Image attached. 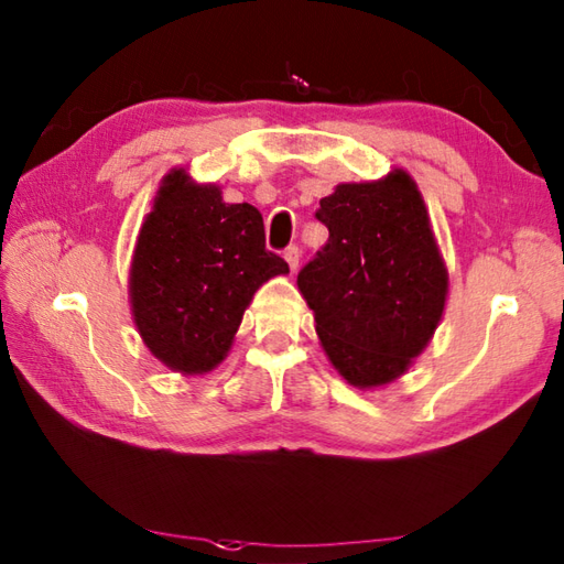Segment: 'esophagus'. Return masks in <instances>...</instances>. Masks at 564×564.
<instances>
[{"instance_id":"34e87169","label":"esophagus","mask_w":564,"mask_h":564,"mask_svg":"<svg viewBox=\"0 0 564 564\" xmlns=\"http://www.w3.org/2000/svg\"><path fill=\"white\" fill-rule=\"evenodd\" d=\"M283 257H285V261H289V267H291V271H295V269H297V263H301V247H297V245H291V247H285V251H283Z\"/></svg>"}]
</instances>
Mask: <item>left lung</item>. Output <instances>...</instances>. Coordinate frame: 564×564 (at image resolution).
<instances>
[{
  "instance_id": "obj_1",
  "label": "left lung",
  "mask_w": 564,
  "mask_h": 564,
  "mask_svg": "<svg viewBox=\"0 0 564 564\" xmlns=\"http://www.w3.org/2000/svg\"><path fill=\"white\" fill-rule=\"evenodd\" d=\"M315 218L329 239L297 273L334 368L356 388L402 376L438 327L448 275L404 172L341 184Z\"/></svg>"
}]
</instances>
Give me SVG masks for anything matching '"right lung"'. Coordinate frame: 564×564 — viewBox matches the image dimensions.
Here are the masks:
<instances>
[{
  "mask_svg": "<svg viewBox=\"0 0 564 564\" xmlns=\"http://www.w3.org/2000/svg\"><path fill=\"white\" fill-rule=\"evenodd\" d=\"M289 263L267 249L261 213L218 186L164 178L142 223L130 303L148 349L182 373H208L230 349L251 295Z\"/></svg>",
  "mask_w": 564,
  "mask_h": 564,
  "instance_id": "right-lung-1",
  "label": "right lung"
}]
</instances>
